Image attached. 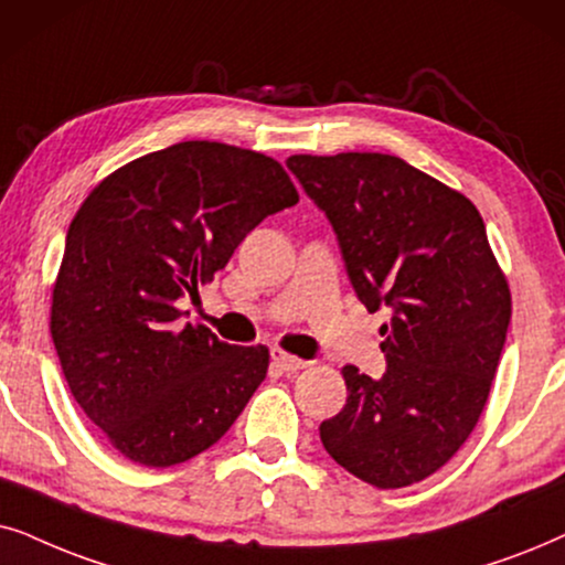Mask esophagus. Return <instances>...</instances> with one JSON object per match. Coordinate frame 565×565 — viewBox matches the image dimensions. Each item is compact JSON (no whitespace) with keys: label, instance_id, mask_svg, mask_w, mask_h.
Masks as SVG:
<instances>
[{"label":"esophagus","instance_id":"34e87169","mask_svg":"<svg viewBox=\"0 0 565 565\" xmlns=\"http://www.w3.org/2000/svg\"><path fill=\"white\" fill-rule=\"evenodd\" d=\"M270 359H274V366H278V370L287 372V374H295V372L305 370V366H307V361H305V359L291 356V353L281 351V349H274V351H270Z\"/></svg>","mask_w":565,"mask_h":565}]
</instances>
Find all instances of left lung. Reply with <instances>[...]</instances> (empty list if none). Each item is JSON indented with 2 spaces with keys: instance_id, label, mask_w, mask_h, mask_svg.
<instances>
[{
  "instance_id": "1",
  "label": "left lung",
  "mask_w": 565,
  "mask_h": 565,
  "mask_svg": "<svg viewBox=\"0 0 565 565\" xmlns=\"http://www.w3.org/2000/svg\"><path fill=\"white\" fill-rule=\"evenodd\" d=\"M328 214L353 291L393 310L380 343L387 372L345 364V405L322 420L333 460L374 488H405L452 460L491 393L511 291L483 216L455 188L401 157L341 152L287 160Z\"/></svg>"
}]
</instances>
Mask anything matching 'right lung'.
I'll return each mask as SVG.
<instances>
[{
  "mask_svg": "<svg viewBox=\"0 0 565 565\" xmlns=\"http://www.w3.org/2000/svg\"><path fill=\"white\" fill-rule=\"evenodd\" d=\"M297 201L281 162L222 141L139 157L82 201L49 328L74 401L126 460L170 468L201 455L266 380L268 345L180 328L178 299L199 297L247 232Z\"/></svg>",
  "mask_w": 565,
  "mask_h": 565,
  "instance_id": "obj_1",
  "label": "right lung"
}]
</instances>
